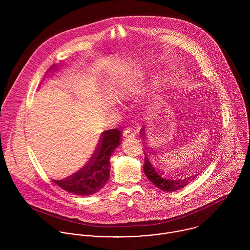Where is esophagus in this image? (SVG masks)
<instances>
[{
    "label": "esophagus",
    "instance_id": "34e87169",
    "mask_svg": "<svg viewBox=\"0 0 250 250\" xmlns=\"http://www.w3.org/2000/svg\"><path fill=\"white\" fill-rule=\"evenodd\" d=\"M123 136H124L125 138H134V137L136 136V133H135V131H134L133 129L127 128V129L124 130Z\"/></svg>",
    "mask_w": 250,
    "mask_h": 250
}]
</instances>
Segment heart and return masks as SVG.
<instances>
[{"mask_svg": "<svg viewBox=\"0 0 250 250\" xmlns=\"http://www.w3.org/2000/svg\"><path fill=\"white\" fill-rule=\"evenodd\" d=\"M145 80L146 78L144 76H141L135 79H131L130 81H127L121 86V94L124 96H130L141 92Z\"/></svg>", "mask_w": 250, "mask_h": 250, "instance_id": "obj_1", "label": "heart"}]
</instances>
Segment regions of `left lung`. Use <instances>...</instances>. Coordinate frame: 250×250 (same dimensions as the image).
Wrapping results in <instances>:
<instances>
[{
    "mask_svg": "<svg viewBox=\"0 0 250 250\" xmlns=\"http://www.w3.org/2000/svg\"><path fill=\"white\" fill-rule=\"evenodd\" d=\"M145 162L143 165V170L147 178L151 181L157 188L165 191H175L180 188H183L191 181H193L198 174H186L182 175L181 173L171 174L167 170L164 169L156 157L150 153L144 151Z\"/></svg>",
    "mask_w": 250,
    "mask_h": 250,
    "instance_id": "obj_1",
    "label": "left lung"
}]
</instances>
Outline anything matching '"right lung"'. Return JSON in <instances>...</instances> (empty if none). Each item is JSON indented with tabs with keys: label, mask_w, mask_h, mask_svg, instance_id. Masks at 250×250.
<instances>
[{
	"label": "right lung",
	"mask_w": 250,
	"mask_h": 250,
	"mask_svg": "<svg viewBox=\"0 0 250 250\" xmlns=\"http://www.w3.org/2000/svg\"><path fill=\"white\" fill-rule=\"evenodd\" d=\"M55 70L54 64L49 70ZM121 132L111 129L102 133L100 142L89 161L80 170L62 180L53 181L64 190L77 195H92L99 191L109 180V158L120 144Z\"/></svg>",
	"instance_id": "1"
}]
</instances>
